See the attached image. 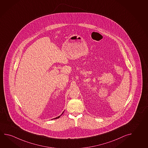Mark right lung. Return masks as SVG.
<instances>
[{
  "mask_svg": "<svg viewBox=\"0 0 148 148\" xmlns=\"http://www.w3.org/2000/svg\"><path fill=\"white\" fill-rule=\"evenodd\" d=\"M63 113H62V114H63ZM60 116H58V117H57V118H55V119H58V118H60Z\"/></svg>",
  "mask_w": 148,
  "mask_h": 148,
  "instance_id": "add662e5",
  "label": "right lung"
}]
</instances>
